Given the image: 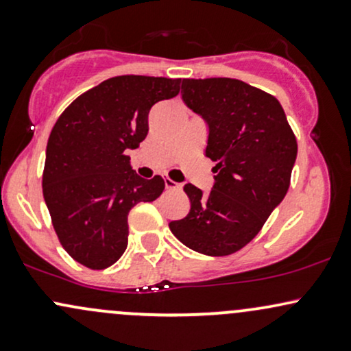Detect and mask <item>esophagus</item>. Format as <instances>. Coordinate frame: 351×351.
Masks as SVG:
<instances>
[{
	"instance_id": "1",
	"label": "esophagus",
	"mask_w": 351,
	"mask_h": 351,
	"mask_svg": "<svg viewBox=\"0 0 351 351\" xmlns=\"http://www.w3.org/2000/svg\"><path fill=\"white\" fill-rule=\"evenodd\" d=\"M165 188H167V189H180L181 184L176 183V181L170 180V178H165Z\"/></svg>"
}]
</instances>
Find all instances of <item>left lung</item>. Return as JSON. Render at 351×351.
I'll list each match as a JSON object with an SVG mask.
<instances>
[{"mask_svg":"<svg viewBox=\"0 0 351 351\" xmlns=\"http://www.w3.org/2000/svg\"><path fill=\"white\" fill-rule=\"evenodd\" d=\"M181 97L206 120L215 186L184 184L189 213L171 221L176 239L206 256L249 244L287 195L297 140L274 95L237 79H183Z\"/></svg>","mask_w":351,"mask_h":351,"instance_id":"obj_1","label":"left lung"}]
</instances>
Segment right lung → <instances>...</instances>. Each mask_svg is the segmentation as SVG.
Masks as SVG:
<instances>
[{"label": "right lung", "instance_id": "1", "mask_svg": "<svg viewBox=\"0 0 351 351\" xmlns=\"http://www.w3.org/2000/svg\"><path fill=\"white\" fill-rule=\"evenodd\" d=\"M181 79L117 75L84 92L52 128L43 195L59 243L88 269L110 267L128 244L127 217L165 189L160 175L140 178L127 150L148 134V112L178 95Z\"/></svg>", "mask_w": 351, "mask_h": 351}]
</instances>
